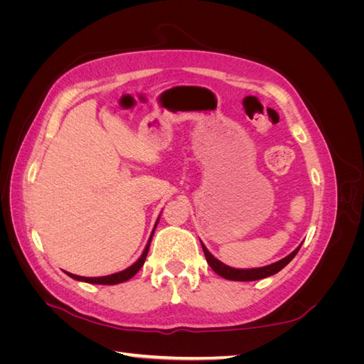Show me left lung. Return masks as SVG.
Instances as JSON below:
<instances>
[{"label": "left lung", "instance_id": "1", "mask_svg": "<svg viewBox=\"0 0 364 364\" xmlns=\"http://www.w3.org/2000/svg\"><path fill=\"white\" fill-rule=\"evenodd\" d=\"M202 243V241H200ZM202 247H203V253L206 257V261L209 266H211V269L220 274L222 278H226V279H230V281H257V279H262V278H267V277H272V274L278 273L279 270H282L287 264L296 257V253L299 252L301 246L294 249L290 255H287L285 258L277 261L270 264V266H266V267H258V269H234V267H229L226 266V264H223L222 261H218L215 257H213L211 253H209V250L205 247V245L202 243Z\"/></svg>", "mask_w": 364, "mask_h": 364}]
</instances>
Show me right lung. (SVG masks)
I'll use <instances>...</instances> for the list:
<instances>
[{
  "mask_svg": "<svg viewBox=\"0 0 364 364\" xmlns=\"http://www.w3.org/2000/svg\"><path fill=\"white\" fill-rule=\"evenodd\" d=\"M158 222H159V218H158ZM158 222H156V225H158ZM156 225H155V228H156ZM153 232H155V230H153ZM153 232H151V235H150V238H149V243H147L144 252H142V255L139 257V259H138L135 264H132V266L127 267L126 270H121V272L114 273V274H107V277H98V278H85V277H77V274H73V273H68V272H65V273H67L68 277L73 278V279L83 281V282H90V284L114 285V284H119V282L129 281L132 277H135V274L138 273V270H139L142 266H144V261H146V258H147V253H149V247H150V241H151Z\"/></svg>",
  "mask_w": 364,
  "mask_h": 364,
  "instance_id": "right-lung-1",
  "label": "right lung"
}]
</instances>
